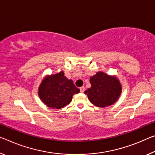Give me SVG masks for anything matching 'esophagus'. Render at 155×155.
Segmentation results:
<instances>
[{
    "mask_svg": "<svg viewBox=\"0 0 155 155\" xmlns=\"http://www.w3.org/2000/svg\"><path fill=\"white\" fill-rule=\"evenodd\" d=\"M85 87H80V92H81V93H83L84 92V91H85Z\"/></svg>",
    "mask_w": 155,
    "mask_h": 155,
    "instance_id": "esophagus-1",
    "label": "esophagus"
}]
</instances>
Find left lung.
I'll return each instance as SVG.
<instances>
[{
	"label": "left lung",
	"mask_w": 155,
	"mask_h": 155,
	"mask_svg": "<svg viewBox=\"0 0 155 155\" xmlns=\"http://www.w3.org/2000/svg\"><path fill=\"white\" fill-rule=\"evenodd\" d=\"M91 87L85 91L93 105L105 107L114 104L121 95L122 87L114 76L99 72L90 77Z\"/></svg>",
	"instance_id": "obj_1"
}]
</instances>
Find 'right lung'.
<instances>
[{"label":"right lung","instance_id":"add662e5","mask_svg":"<svg viewBox=\"0 0 155 155\" xmlns=\"http://www.w3.org/2000/svg\"><path fill=\"white\" fill-rule=\"evenodd\" d=\"M79 89L72 80L65 77L64 72L47 76L38 87V95L47 106L52 109H61L71 102L72 96L78 94Z\"/></svg>","mask_w":155,"mask_h":155}]
</instances>
